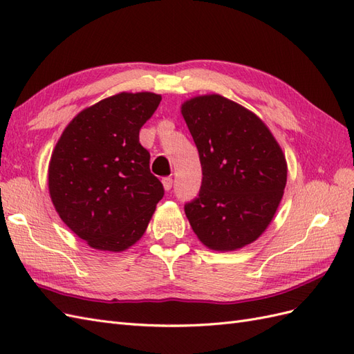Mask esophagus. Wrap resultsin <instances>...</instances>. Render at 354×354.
Here are the masks:
<instances>
[{"label": "esophagus", "instance_id": "1", "mask_svg": "<svg viewBox=\"0 0 354 354\" xmlns=\"http://www.w3.org/2000/svg\"><path fill=\"white\" fill-rule=\"evenodd\" d=\"M161 184H163L166 191H169V189H171V185H174V179H171V178H163V179H161Z\"/></svg>", "mask_w": 354, "mask_h": 354}]
</instances>
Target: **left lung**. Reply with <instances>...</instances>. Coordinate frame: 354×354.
<instances>
[{"mask_svg":"<svg viewBox=\"0 0 354 354\" xmlns=\"http://www.w3.org/2000/svg\"><path fill=\"white\" fill-rule=\"evenodd\" d=\"M180 113L203 171L198 197L185 205L191 228L212 250L250 245L267 230L283 197V151L257 114L221 95L191 97Z\"/></svg>","mask_w":354,"mask_h":354,"instance_id":"8db88e82","label":"left lung"}]
</instances>
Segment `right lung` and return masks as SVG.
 Returning a JSON list of instances; mask_svg holds the SVG:
<instances>
[{
  "label": "right lung",
  "instance_id": "right-lung-1",
  "mask_svg": "<svg viewBox=\"0 0 354 354\" xmlns=\"http://www.w3.org/2000/svg\"><path fill=\"white\" fill-rule=\"evenodd\" d=\"M161 100L121 92L78 113L48 163V193L66 227L97 250L123 252L144 236L165 189L139 130Z\"/></svg>",
  "mask_w": 354,
  "mask_h": 354
}]
</instances>
